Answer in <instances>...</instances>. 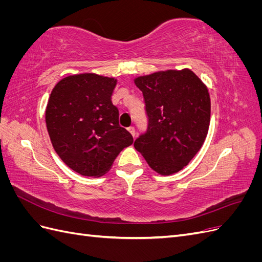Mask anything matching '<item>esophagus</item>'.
<instances>
[{
	"mask_svg": "<svg viewBox=\"0 0 262 262\" xmlns=\"http://www.w3.org/2000/svg\"><path fill=\"white\" fill-rule=\"evenodd\" d=\"M128 131L132 134L133 137L136 136V129H134V126H129V128H128Z\"/></svg>",
	"mask_w": 262,
	"mask_h": 262,
	"instance_id": "34e87169",
	"label": "esophagus"
}]
</instances>
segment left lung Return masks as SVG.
Returning a JSON list of instances; mask_svg holds the SVG:
<instances>
[{
  "label": "left lung",
  "mask_w": 262,
  "mask_h": 262,
  "mask_svg": "<svg viewBox=\"0 0 262 262\" xmlns=\"http://www.w3.org/2000/svg\"><path fill=\"white\" fill-rule=\"evenodd\" d=\"M143 93L148 128L134 147L160 175L178 172L204 143L211 118L208 87L191 70H166L134 78Z\"/></svg>",
  "instance_id": "obj_1"
}]
</instances>
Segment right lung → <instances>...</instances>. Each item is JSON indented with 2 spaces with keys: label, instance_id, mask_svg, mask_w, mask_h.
Returning <instances> with one entry per match:
<instances>
[{
  "label": "right lung",
  "instance_id": "obj_1",
  "mask_svg": "<svg viewBox=\"0 0 262 262\" xmlns=\"http://www.w3.org/2000/svg\"><path fill=\"white\" fill-rule=\"evenodd\" d=\"M116 85L115 77L82 73L62 78L50 94L46 124L52 146L80 175H105L118 154L133 143L113 105Z\"/></svg>",
  "mask_w": 262,
  "mask_h": 262
}]
</instances>
